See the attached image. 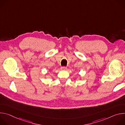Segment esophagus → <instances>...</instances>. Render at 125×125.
Wrapping results in <instances>:
<instances>
[{"mask_svg": "<svg viewBox=\"0 0 125 125\" xmlns=\"http://www.w3.org/2000/svg\"><path fill=\"white\" fill-rule=\"evenodd\" d=\"M61 69L62 70H66L67 69V67H61Z\"/></svg>", "mask_w": 125, "mask_h": 125, "instance_id": "obj_1", "label": "esophagus"}]
</instances>
